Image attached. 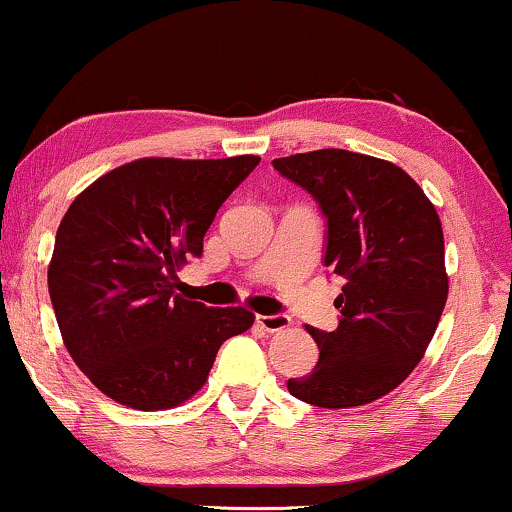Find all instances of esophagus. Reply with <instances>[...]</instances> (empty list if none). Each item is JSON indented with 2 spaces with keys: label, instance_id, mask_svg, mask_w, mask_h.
Returning a JSON list of instances; mask_svg holds the SVG:
<instances>
[{
  "label": "esophagus",
  "instance_id": "obj_1",
  "mask_svg": "<svg viewBox=\"0 0 512 512\" xmlns=\"http://www.w3.org/2000/svg\"><path fill=\"white\" fill-rule=\"evenodd\" d=\"M257 324L262 326L269 334H276V331H283L291 326V317L288 315H257Z\"/></svg>",
  "mask_w": 512,
  "mask_h": 512
}]
</instances>
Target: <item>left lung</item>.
Returning a JSON list of instances; mask_svg holds the SVG:
<instances>
[{"label": "left lung", "mask_w": 512, "mask_h": 512, "mask_svg": "<svg viewBox=\"0 0 512 512\" xmlns=\"http://www.w3.org/2000/svg\"><path fill=\"white\" fill-rule=\"evenodd\" d=\"M326 217L324 264L346 286L336 331L307 326L319 346L312 374L288 379L317 408L367 405L408 379L424 357L448 298L443 231L424 190L396 164L348 150L274 159Z\"/></svg>", "instance_id": "left-lung-1"}]
</instances>
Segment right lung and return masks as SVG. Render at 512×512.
<instances>
[{"instance_id":"obj_1","label":"right lung","mask_w":512,"mask_h":512,"mask_svg":"<svg viewBox=\"0 0 512 512\" xmlns=\"http://www.w3.org/2000/svg\"><path fill=\"white\" fill-rule=\"evenodd\" d=\"M260 164L143 157L71 202L47 269L64 346L92 384L135 410H166L205 386L248 307H207L176 293V272L202 255L217 209Z\"/></svg>"}]
</instances>
